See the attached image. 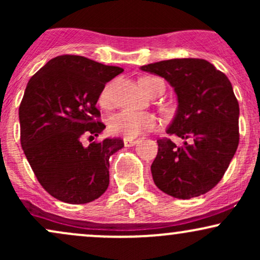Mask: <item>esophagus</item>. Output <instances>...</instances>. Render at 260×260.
I'll return each instance as SVG.
<instances>
[{"mask_svg":"<svg viewBox=\"0 0 260 260\" xmlns=\"http://www.w3.org/2000/svg\"><path fill=\"white\" fill-rule=\"evenodd\" d=\"M123 143H124V147H133V145H136L137 143H138V140L137 139H128V138H124L123 139Z\"/></svg>","mask_w":260,"mask_h":260,"instance_id":"obj_1","label":"esophagus"}]
</instances>
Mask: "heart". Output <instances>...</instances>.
<instances>
[{"label":"heart","instance_id":"heart-1","mask_svg":"<svg viewBox=\"0 0 260 260\" xmlns=\"http://www.w3.org/2000/svg\"><path fill=\"white\" fill-rule=\"evenodd\" d=\"M160 79L155 77L143 78L140 84L147 80ZM148 92V88H143ZM111 84H107L103 89L99 95V104L103 107H109L111 104ZM156 126V118L153 115L147 112H136V111H121L117 115L112 116L109 121V131L113 136L124 137V138L133 139L139 137L140 134L153 129Z\"/></svg>","mask_w":260,"mask_h":260}]
</instances>
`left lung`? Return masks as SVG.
Segmentation results:
<instances>
[{"instance_id":"1","label":"left lung","mask_w":260,"mask_h":260,"mask_svg":"<svg viewBox=\"0 0 260 260\" xmlns=\"http://www.w3.org/2000/svg\"><path fill=\"white\" fill-rule=\"evenodd\" d=\"M165 78L175 89L178 107L168 134L184 140H157L151 164L156 187L178 199H190L221 181L240 142V106L231 82L202 58H174L142 66Z\"/></svg>"}]
</instances>
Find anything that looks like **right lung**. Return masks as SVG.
<instances>
[{
    "mask_svg": "<svg viewBox=\"0 0 260 260\" xmlns=\"http://www.w3.org/2000/svg\"><path fill=\"white\" fill-rule=\"evenodd\" d=\"M122 72L83 56L62 55L26 84L19 106L20 144L38 181L53 198L85 204L109 187L110 156L123 148V140L84 145L83 138L92 140L105 128L96 103L106 83Z\"/></svg>",
    "mask_w": 260,
    "mask_h": 260,
    "instance_id": "1",
    "label": "right lung"
}]
</instances>
